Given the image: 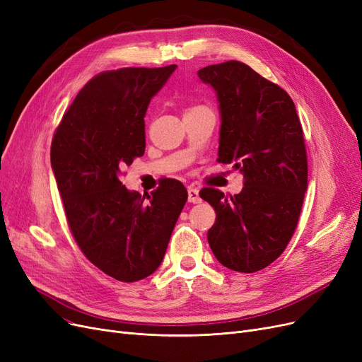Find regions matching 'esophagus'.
<instances>
[{
	"label": "esophagus",
	"mask_w": 362,
	"mask_h": 362,
	"mask_svg": "<svg viewBox=\"0 0 362 362\" xmlns=\"http://www.w3.org/2000/svg\"><path fill=\"white\" fill-rule=\"evenodd\" d=\"M187 193H189V202L190 204H199L202 201L201 196H199V190L196 189V187H189V189H187Z\"/></svg>",
	"instance_id": "1"
}]
</instances>
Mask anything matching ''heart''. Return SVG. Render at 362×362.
I'll list each match as a JSON object with an SVG mask.
<instances>
[{"label": "heart", "mask_w": 362, "mask_h": 362, "mask_svg": "<svg viewBox=\"0 0 362 362\" xmlns=\"http://www.w3.org/2000/svg\"><path fill=\"white\" fill-rule=\"evenodd\" d=\"M196 107H201V106H194V107H190L189 110H192V109H196Z\"/></svg>", "instance_id": "1"}]
</instances>
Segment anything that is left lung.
I'll use <instances>...</instances> for the list:
<instances>
[{
    "label": "left lung",
    "mask_w": 362,
    "mask_h": 362,
    "mask_svg": "<svg viewBox=\"0 0 362 362\" xmlns=\"http://www.w3.org/2000/svg\"><path fill=\"white\" fill-rule=\"evenodd\" d=\"M197 74L220 103L217 161L244 175L238 194L213 187L199 193L217 214L208 243L221 265L256 272L284 252L301 214L308 173L301 122L289 94L244 62H220Z\"/></svg>",
    "instance_id": "obj_1"
}]
</instances>
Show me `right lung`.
Here are the masks:
<instances>
[{
	"mask_svg": "<svg viewBox=\"0 0 362 362\" xmlns=\"http://www.w3.org/2000/svg\"><path fill=\"white\" fill-rule=\"evenodd\" d=\"M175 64L98 73L55 130L51 165L74 241L93 265L118 281H138L165 257L187 201L166 178L151 194L122 185V169L145 153V112Z\"/></svg>",
	"mask_w": 362,
	"mask_h": 362,
	"instance_id": "obj_1",
	"label": "right lung"
}]
</instances>
